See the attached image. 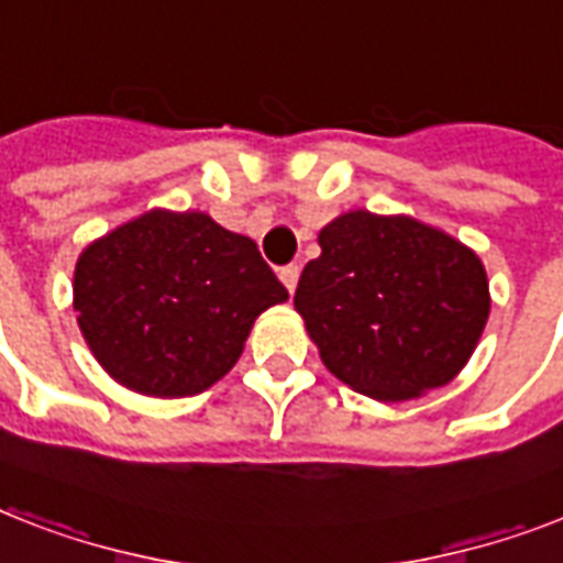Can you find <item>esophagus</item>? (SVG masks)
I'll return each mask as SVG.
<instances>
[{
    "label": "esophagus",
    "instance_id": "34e87169",
    "mask_svg": "<svg viewBox=\"0 0 563 563\" xmlns=\"http://www.w3.org/2000/svg\"><path fill=\"white\" fill-rule=\"evenodd\" d=\"M280 280H283V286H286V289H289V295L295 289H298V280H300V265H283L280 268Z\"/></svg>",
    "mask_w": 563,
    "mask_h": 563
}]
</instances>
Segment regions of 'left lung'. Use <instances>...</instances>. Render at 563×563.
I'll return each mask as SVG.
<instances>
[{
    "label": "left lung",
    "mask_w": 563,
    "mask_h": 563,
    "mask_svg": "<svg viewBox=\"0 0 563 563\" xmlns=\"http://www.w3.org/2000/svg\"><path fill=\"white\" fill-rule=\"evenodd\" d=\"M295 309L327 371L379 402L453 383L490 316L479 254L411 216L347 210L318 233Z\"/></svg>",
    "instance_id": "obj_1"
}]
</instances>
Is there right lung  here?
<instances>
[{"mask_svg": "<svg viewBox=\"0 0 563 563\" xmlns=\"http://www.w3.org/2000/svg\"><path fill=\"white\" fill-rule=\"evenodd\" d=\"M289 300L254 239L201 210H154L84 247L73 307L110 379L145 397H192L228 374L265 309Z\"/></svg>", "mask_w": 563, "mask_h": 563, "instance_id": "obj_1", "label": "right lung"}]
</instances>
